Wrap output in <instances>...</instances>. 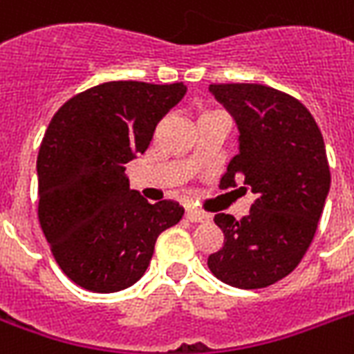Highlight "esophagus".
Returning <instances> with one entry per match:
<instances>
[{"mask_svg":"<svg viewBox=\"0 0 354 354\" xmlns=\"http://www.w3.org/2000/svg\"><path fill=\"white\" fill-rule=\"evenodd\" d=\"M185 219L191 221V223H206V221H209V215L196 212V209H187L185 212Z\"/></svg>","mask_w":354,"mask_h":354,"instance_id":"1","label":"esophagus"}]
</instances>
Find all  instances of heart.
Segmentation results:
<instances>
[{
  "label": "heart",
  "mask_w": 354,
  "mask_h": 354,
  "mask_svg": "<svg viewBox=\"0 0 354 354\" xmlns=\"http://www.w3.org/2000/svg\"><path fill=\"white\" fill-rule=\"evenodd\" d=\"M215 113H221V111H217V109H209V111L202 113V117H206V115H215Z\"/></svg>",
  "instance_id": "heart-1"
}]
</instances>
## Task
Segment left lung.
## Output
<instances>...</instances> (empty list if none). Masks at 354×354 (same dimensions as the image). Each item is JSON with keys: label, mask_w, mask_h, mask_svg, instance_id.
I'll use <instances>...</instances> for the list:
<instances>
[{"label": "left lung", "mask_w": 354, "mask_h": 354, "mask_svg": "<svg viewBox=\"0 0 354 354\" xmlns=\"http://www.w3.org/2000/svg\"><path fill=\"white\" fill-rule=\"evenodd\" d=\"M209 91L239 129V153L221 189L243 180L256 201L239 221L215 215L225 245L207 267L234 288H267L301 263L317 230L330 189L323 135L312 113L282 91L260 83H213Z\"/></svg>", "instance_id": "obj_1"}]
</instances>
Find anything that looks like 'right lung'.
<instances>
[{"mask_svg":"<svg viewBox=\"0 0 354 354\" xmlns=\"http://www.w3.org/2000/svg\"><path fill=\"white\" fill-rule=\"evenodd\" d=\"M183 83L109 81L75 94L46 129L37 158L39 223L63 273L113 293L135 284L158 236L180 223L172 201L148 204L124 171L185 94Z\"/></svg>","mask_w":354,"mask_h":354,"instance_id":"right-lung-1","label":"right lung"}]
</instances>
